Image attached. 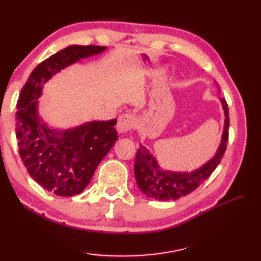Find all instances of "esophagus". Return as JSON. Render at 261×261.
<instances>
[{
    "instance_id": "34e87169",
    "label": "esophagus",
    "mask_w": 261,
    "mask_h": 261,
    "mask_svg": "<svg viewBox=\"0 0 261 261\" xmlns=\"http://www.w3.org/2000/svg\"><path fill=\"white\" fill-rule=\"evenodd\" d=\"M132 127V116L130 114H123L118 117V122L116 125L117 131L120 134H126Z\"/></svg>"
}]
</instances>
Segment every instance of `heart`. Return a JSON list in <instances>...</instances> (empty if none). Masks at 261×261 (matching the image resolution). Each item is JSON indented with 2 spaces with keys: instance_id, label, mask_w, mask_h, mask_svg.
<instances>
[{
  "instance_id": "heart-1",
  "label": "heart",
  "mask_w": 261,
  "mask_h": 261,
  "mask_svg": "<svg viewBox=\"0 0 261 261\" xmlns=\"http://www.w3.org/2000/svg\"><path fill=\"white\" fill-rule=\"evenodd\" d=\"M163 71H165V70H163V69H161V70H160V72H163Z\"/></svg>"
}]
</instances>
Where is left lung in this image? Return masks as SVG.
I'll use <instances>...</instances> for the list:
<instances>
[{"instance_id":"8db88e82","label":"left lung","mask_w":261,"mask_h":261,"mask_svg":"<svg viewBox=\"0 0 261 261\" xmlns=\"http://www.w3.org/2000/svg\"><path fill=\"white\" fill-rule=\"evenodd\" d=\"M218 91L220 92L219 87ZM220 102L222 105L224 114L223 132L221 136L220 145L214 155L197 169L191 171L163 169L151 151L140 144L135 161V177L141 192L155 200H176L194 191L199 187V184L210 177V175L221 162V159L226 152L228 141V105L224 99H220Z\"/></svg>"}]
</instances>
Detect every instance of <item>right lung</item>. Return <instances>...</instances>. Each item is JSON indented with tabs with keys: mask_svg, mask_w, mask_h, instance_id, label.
I'll return each mask as SVG.
<instances>
[{
	"mask_svg": "<svg viewBox=\"0 0 261 261\" xmlns=\"http://www.w3.org/2000/svg\"><path fill=\"white\" fill-rule=\"evenodd\" d=\"M107 47L72 45L41 62L21 88L16 113L19 155L35 182L56 196L82 193L117 140L116 120L85 122L69 129L49 126L39 114L42 88L61 70Z\"/></svg>",
	"mask_w": 261,
	"mask_h": 261,
	"instance_id": "obj_1",
	"label": "right lung"
}]
</instances>
